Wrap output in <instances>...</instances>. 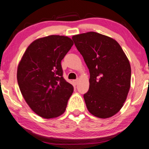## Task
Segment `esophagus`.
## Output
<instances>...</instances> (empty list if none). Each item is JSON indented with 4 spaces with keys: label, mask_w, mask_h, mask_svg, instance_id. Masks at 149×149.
<instances>
[{
    "label": "esophagus",
    "mask_w": 149,
    "mask_h": 149,
    "mask_svg": "<svg viewBox=\"0 0 149 149\" xmlns=\"http://www.w3.org/2000/svg\"><path fill=\"white\" fill-rule=\"evenodd\" d=\"M72 82L75 85H77V83H79V79H75V80H73Z\"/></svg>",
    "instance_id": "34e87169"
}]
</instances>
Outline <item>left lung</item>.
<instances>
[{"label": "left lung", "instance_id": "1", "mask_svg": "<svg viewBox=\"0 0 149 149\" xmlns=\"http://www.w3.org/2000/svg\"><path fill=\"white\" fill-rule=\"evenodd\" d=\"M90 73L89 88L83 95L87 108L95 117L106 119L120 111L131 82V66L119 44L95 32L72 36Z\"/></svg>", "mask_w": 149, "mask_h": 149}]
</instances>
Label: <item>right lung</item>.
<instances>
[{
	"label": "right lung",
	"mask_w": 149,
	"mask_h": 149,
	"mask_svg": "<svg viewBox=\"0 0 149 149\" xmlns=\"http://www.w3.org/2000/svg\"><path fill=\"white\" fill-rule=\"evenodd\" d=\"M73 44L64 36L38 38L28 46L18 65L17 79L22 94L41 117L55 118L66 111L74 89L63 77L61 61Z\"/></svg>",
	"instance_id": "right-lung-1"
}]
</instances>
